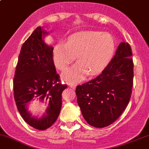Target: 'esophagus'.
<instances>
[{
	"instance_id": "obj_1",
	"label": "esophagus",
	"mask_w": 149,
	"mask_h": 149,
	"mask_svg": "<svg viewBox=\"0 0 149 149\" xmlns=\"http://www.w3.org/2000/svg\"><path fill=\"white\" fill-rule=\"evenodd\" d=\"M68 86H69L71 88H73V89H76V85L73 84V83H68Z\"/></svg>"
}]
</instances>
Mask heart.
<instances>
[{
  "mask_svg": "<svg viewBox=\"0 0 149 149\" xmlns=\"http://www.w3.org/2000/svg\"><path fill=\"white\" fill-rule=\"evenodd\" d=\"M116 44L112 35L95 31L73 34L66 42H58L54 47L53 60L58 69L64 70L73 60L78 63L62 73L69 82L82 81L88 74L93 76L104 71L113 58Z\"/></svg>",
  "mask_w": 149,
  "mask_h": 149,
  "instance_id": "heart-1",
  "label": "heart"
}]
</instances>
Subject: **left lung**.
<instances>
[{"label":"left lung","instance_id":"left-lung-1","mask_svg":"<svg viewBox=\"0 0 149 149\" xmlns=\"http://www.w3.org/2000/svg\"><path fill=\"white\" fill-rule=\"evenodd\" d=\"M132 49L121 42L112 61L100 75L76 87L77 102L83 118L97 128L112 124L127 107L133 86Z\"/></svg>","mask_w":149,"mask_h":149}]
</instances>
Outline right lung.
Returning a JSON list of instances; mask_svg holds the SVG:
<instances>
[{"mask_svg": "<svg viewBox=\"0 0 149 149\" xmlns=\"http://www.w3.org/2000/svg\"><path fill=\"white\" fill-rule=\"evenodd\" d=\"M49 35L43 27H37L21 48L16 66L14 97L23 120L38 130H45L56 122L61 109L62 92L66 85L60 83L53 61V47L45 43ZM35 101L47 106L43 114L35 116L29 110Z\"/></svg>", "mask_w": 149, "mask_h": 149, "instance_id": "add662e5", "label": "right lung"}]
</instances>
